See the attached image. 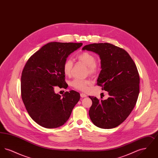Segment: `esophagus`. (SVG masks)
Wrapping results in <instances>:
<instances>
[{"mask_svg": "<svg viewBox=\"0 0 158 158\" xmlns=\"http://www.w3.org/2000/svg\"><path fill=\"white\" fill-rule=\"evenodd\" d=\"M81 98H85V97H87V95H86L85 94L81 93Z\"/></svg>", "mask_w": 158, "mask_h": 158, "instance_id": "esophagus-1", "label": "esophagus"}]
</instances>
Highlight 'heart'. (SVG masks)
<instances>
[{"label":"heart","mask_w":158,"mask_h":158,"mask_svg":"<svg viewBox=\"0 0 158 158\" xmlns=\"http://www.w3.org/2000/svg\"><path fill=\"white\" fill-rule=\"evenodd\" d=\"M77 59L83 63L87 68L89 73L93 75L97 72V65L96 64L97 60L95 57L90 53L84 52L81 53L77 56ZM73 67V61L71 59H67L63 64V72L66 75L70 74L72 69ZM90 81L88 80L75 79L71 84L72 86L77 89L86 91L89 88L90 85Z\"/></svg>","instance_id":"heart-1"}]
</instances>
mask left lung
Returning <instances> with one entry per match:
<instances>
[{
    "mask_svg": "<svg viewBox=\"0 0 158 158\" xmlns=\"http://www.w3.org/2000/svg\"><path fill=\"white\" fill-rule=\"evenodd\" d=\"M85 50L99 55L101 70L97 85L110 95L101 101L89 96L92 101L90 120L98 127H116L126 120L136 104L140 83L137 69L126 50L111 44H91L84 46L82 50Z\"/></svg>",
    "mask_w": 158,
    "mask_h": 158,
    "instance_id": "obj_1",
    "label": "left lung"
}]
</instances>
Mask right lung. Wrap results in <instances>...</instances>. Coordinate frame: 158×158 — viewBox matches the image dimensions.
<instances>
[{
    "label": "right lung",
    "instance_id": "1",
    "mask_svg": "<svg viewBox=\"0 0 158 158\" xmlns=\"http://www.w3.org/2000/svg\"><path fill=\"white\" fill-rule=\"evenodd\" d=\"M82 43L52 42L43 46L27 61L21 76V97L31 118L47 128L59 127L69 120L80 99L75 90L61 96L55 86L68 88L63 64Z\"/></svg>",
    "mask_w": 158,
    "mask_h": 158
}]
</instances>
